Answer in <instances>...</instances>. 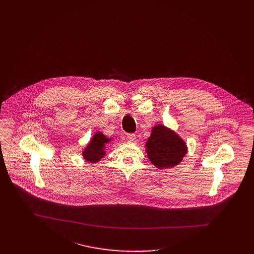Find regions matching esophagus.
I'll use <instances>...</instances> for the list:
<instances>
[{
    "label": "esophagus",
    "instance_id": "obj_1",
    "mask_svg": "<svg viewBox=\"0 0 254 254\" xmlns=\"http://www.w3.org/2000/svg\"><path fill=\"white\" fill-rule=\"evenodd\" d=\"M126 139H127V141L129 143H136V141H137V138H136V136L134 134H128L126 136Z\"/></svg>",
    "mask_w": 254,
    "mask_h": 254
}]
</instances>
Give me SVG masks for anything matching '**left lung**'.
<instances>
[{
	"label": "left lung",
	"instance_id": "8db88e82",
	"mask_svg": "<svg viewBox=\"0 0 254 254\" xmlns=\"http://www.w3.org/2000/svg\"><path fill=\"white\" fill-rule=\"evenodd\" d=\"M149 161L158 169H168L179 165L188 152V146L181 137L170 128L157 124L152 127L145 143Z\"/></svg>",
	"mask_w": 254,
	"mask_h": 254
}]
</instances>
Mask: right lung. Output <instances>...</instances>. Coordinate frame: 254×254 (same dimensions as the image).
Returning <instances> with one entry per match:
<instances>
[{
  "label": "right lung",
  "instance_id": "right-lung-1",
  "mask_svg": "<svg viewBox=\"0 0 254 254\" xmlns=\"http://www.w3.org/2000/svg\"><path fill=\"white\" fill-rule=\"evenodd\" d=\"M113 138L107 137L103 132L97 131L82 151L83 158L89 163H97L106 155V148Z\"/></svg>",
  "mask_w": 254,
  "mask_h": 254
}]
</instances>
